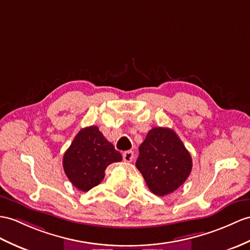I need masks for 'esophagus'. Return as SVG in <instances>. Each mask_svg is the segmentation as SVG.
Returning a JSON list of instances; mask_svg holds the SVG:
<instances>
[{"label":"esophagus","instance_id":"esophagus-1","mask_svg":"<svg viewBox=\"0 0 250 250\" xmlns=\"http://www.w3.org/2000/svg\"><path fill=\"white\" fill-rule=\"evenodd\" d=\"M133 158V151L132 150H126L123 153V160L125 162H130Z\"/></svg>","mask_w":250,"mask_h":250}]
</instances>
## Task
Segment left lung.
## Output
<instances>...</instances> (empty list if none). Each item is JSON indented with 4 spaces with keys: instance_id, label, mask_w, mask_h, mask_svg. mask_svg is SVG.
<instances>
[{
    "instance_id": "1",
    "label": "left lung",
    "mask_w": 250,
    "mask_h": 250,
    "mask_svg": "<svg viewBox=\"0 0 250 250\" xmlns=\"http://www.w3.org/2000/svg\"><path fill=\"white\" fill-rule=\"evenodd\" d=\"M139 153L136 167L156 195L177 190L191 173V155L173 129L154 127L140 145Z\"/></svg>"
}]
</instances>
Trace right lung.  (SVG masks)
<instances>
[{
  "instance_id": "1",
  "label": "right lung",
  "mask_w": 250,
  "mask_h": 250,
  "mask_svg": "<svg viewBox=\"0 0 250 250\" xmlns=\"http://www.w3.org/2000/svg\"><path fill=\"white\" fill-rule=\"evenodd\" d=\"M122 155L105 139L97 126L79 130L63 155L66 177L78 190L87 192L100 185L109 164L120 162Z\"/></svg>"
}]
</instances>
